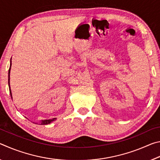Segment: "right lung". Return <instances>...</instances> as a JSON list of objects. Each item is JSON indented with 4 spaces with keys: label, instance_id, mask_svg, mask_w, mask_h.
<instances>
[{
    "label": "right lung",
    "instance_id": "right-lung-1",
    "mask_svg": "<svg viewBox=\"0 0 160 160\" xmlns=\"http://www.w3.org/2000/svg\"><path fill=\"white\" fill-rule=\"evenodd\" d=\"M10 66H11V65H10ZM10 69H9V72H8V73L10 74ZM9 76H10V75H8V85H9V88H10V96H11V98L12 99V93H11V90H10V81H9ZM55 118H52V119H49V120H44V121H41V125H47V124H48V123H50L51 122H52V121H53L54 120H55Z\"/></svg>",
    "mask_w": 160,
    "mask_h": 160
}]
</instances>
